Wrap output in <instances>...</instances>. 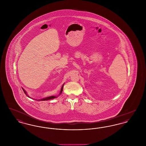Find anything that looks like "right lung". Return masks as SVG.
Segmentation results:
<instances>
[{
    "label": "right lung",
    "instance_id": "1",
    "mask_svg": "<svg viewBox=\"0 0 146 146\" xmlns=\"http://www.w3.org/2000/svg\"><path fill=\"white\" fill-rule=\"evenodd\" d=\"M63 85H64V84H63L62 86V88H61V91H60V94H59V95H58V96H49V97H45V98H42V99H39V100H37V101H47V100H52V99H54V98H57V97H58L60 95H61V94H62V92L63 91ZM22 88V90L23 91H24V92H25V94L28 96V97H29V98H31V97H30V96H29L28 95V94H27V92H26V91L23 88ZM34 100H35V98H34Z\"/></svg>",
    "mask_w": 146,
    "mask_h": 146
}]
</instances>
